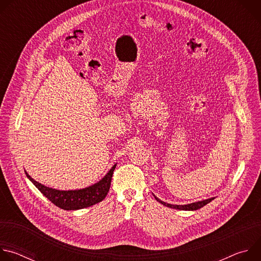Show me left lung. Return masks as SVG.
I'll list each match as a JSON object with an SVG mask.
<instances>
[{
  "instance_id": "8db88e82",
  "label": "left lung",
  "mask_w": 261,
  "mask_h": 261,
  "mask_svg": "<svg viewBox=\"0 0 261 261\" xmlns=\"http://www.w3.org/2000/svg\"><path fill=\"white\" fill-rule=\"evenodd\" d=\"M155 198H156L157 201H159L160 203H162L165 206H168V207H171V208H175V210H182V211H196L198 208H201L202 206H204L205 204H207L208 202H211L214 199V197H213V198H208V199H205V200H202V201H197V202H193V203H189V204H184V205H177V204L166 203V202L160 200L159 198H157L156 196H155Z\"/></svg>"
}]
</instances>
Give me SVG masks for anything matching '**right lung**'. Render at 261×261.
I'll return each instance as SVG.
<instances>
[{
  "label": "right lung",
  "instance_id": "right-lung-1",
  "mask_svg": "<svg viewBox=\"0 0 261 261\" xmlns=\"http://www.w3.org/2000/svg\"><path fill=\"white\" fill-rule=\"evenodd\" d=\"M116 166L117 164H115L113 167H111V169L107 172V174L101 180L90 186L88 188L81 189V190L62 191V190L48 188L46 186L36 181L34 178H32L27 171H25V174L28 178L36 186V188L38 189L47 199H49L54 204L66 211H75V210H82V208L94 205L102 201L106 197L110 188L111 177H113Z\"/></svg>",
  "mask_w": 261,
  "mask_h": 261
}]
</instances>
